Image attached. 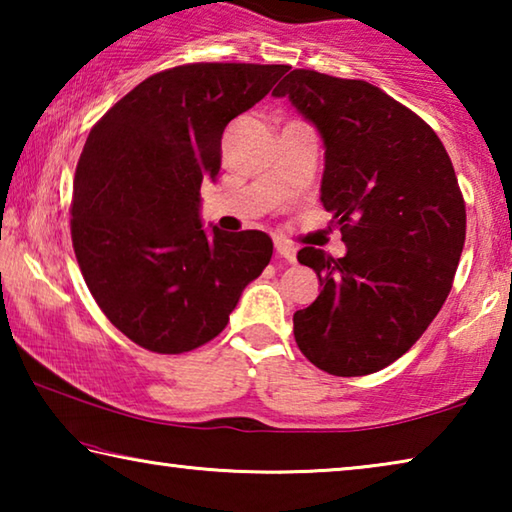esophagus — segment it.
Listing matches in <instances>:
<instances>
[{"label":"esophagus","mask_w":512,"mask_h":512,"mask_svg":"<svg viewBox=\"0 0 512 512\" xmlns=\"http://www.w3.org/2000/svg\"><path fill=\"white\" fill-rule=\"evenodd\" d=\"M275 253L287 259V262H296V248L287 244V241H275Z\"/></svg>","instance_id":"esophagus-1"}]
</instances>
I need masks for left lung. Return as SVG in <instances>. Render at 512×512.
<instances>
[{
  "label": "left lung",
  "instance_id": "obj_1",
  "mask_svg": "<svg viewBox=\"0 0 512 512\" xmlns=\"http://www.w3.org/2000/svg\"><path fill=\"white\" fill-rule=\"evenodd\" d=\"M273 94L323 135L320 201L348 246L339 259L298 253L323 291L293 314V336L329 375H370L420 339L452 291L465 244L452 160L427 121L372 83L293 69Z\"/></svg>",
  "mask_w": 512,
  "mask_h": 512
}]
</instances>
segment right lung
Masks as SVG:
<instances>
[{"mask_svg":"<svg viewBox=\"0 0 512 512\" xmlns=\"http://www.w3.org/2000/svg\"><path fill=\"white\" fill-rule=\"evenodd\" d=\"M289 65L187 63L149 76L92 126L74 176L69 230L103 314L144 350L183 354L219 336L271 262L259 230L205 235L201 183L221 135Z\"/></svg>","mask_w":512,"mask_h":512,"instance_id":"right-lung-1","label":"right lung"}]
</instances>
